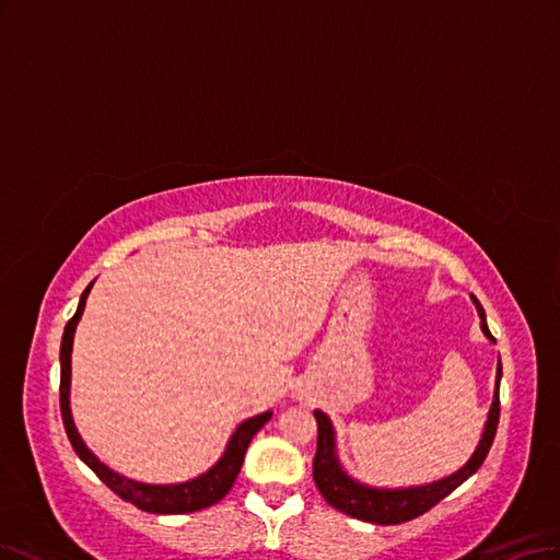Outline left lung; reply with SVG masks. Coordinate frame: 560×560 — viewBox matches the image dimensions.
Wrapping results in <instances>:
<instances>
[{"instance_id": "1", "label": "left lung", "mask_w": 560, "mask_h": 560, "mask_svg": "<svg viewBox=\"0 0 560 560\" xmlns=\"http://www.w3.org/2000/svg\"><path fill=\"white\" fill-rule=\"evenodd\" d=\"M472 302L478 304V314L482 318V332L495 341L487 327L485 318V308L480 302L472 298ZM503 366L499 362V369H495V392H493V401L489 410V420L485 424L482 441L478 450L472 452V457L464 468H459L450 478H443L439 482H431L424 487H412V489H371L364 487L355 480H350L348 475L341 470L337 452H335V431L332 422L325 416V412L316 410V422H318V445H316V457H314V480L318 491L323 493V499L332 505L335 510L355 516L360 522L369 524H381V526H395L416 520V516L429 512L433 505H439L445 495H450L459 485H464L470 475L482 466L487 459V454L491 450L495 429H499V418H501V399H499V383H501Z\"/></svg>"}]
</instances>
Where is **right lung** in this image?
Instances as JSON below:
<instances>
[{
  "instance_id": "add662e5",
  "label": "right lung",
  "mask_w": 560,
  "mask_h": 560,
  "mask_svg": "<svg viewBox=\"0 0 560 560\" xmlns=\"http://www.w3.org/2000/svg\"><path fill=\"white\" fill-rule=\"evenodd\" d=\"M92 283L85 288V293L80 295V304L75 308L73 318L65 327V337H61V348H59V362H61V378H59V408H61V420H65L67 436L75 450L78 457L85 462L96 475L98 480L106 485L110 491H115L121 501L133 503L142 512H152V514H186V512H198L219 503L223 495L231 491L235 485L244 454L248 443L256 436V433L265 427V422L272 418V412H262V416H256L252 420H244L235 433L231 443H228L223 457L202 475H198L196 480L182 482V485H142L127 480L124 475H117L108 466H103L94 454L88 450V445L82 443L80 433L75 431L73 418H71V408H69V383H71V348H73V332L75 325L82 316V308H85V300L90 295Z\"/></svg>"
}]
</instances>
